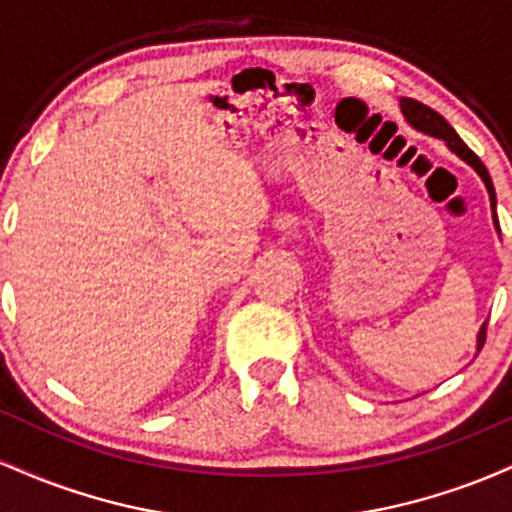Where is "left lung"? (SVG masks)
<instances>
[{
	"label": "left lung",
	"mask_w": 512,
	"mask_h": 512,
	"mask_svg": "<svg viewBox=\"0 0 512 512\" xmlns=\"http://www.w3.org/2000/svg\"><path fill=\"white\" fill-rule=\"evenodd\" d=\"M399 108H402V115L407 117V122L414 129H419V132L424 134H431V137H438L443 139L445 144H448V149L452 151V154H457L462 158V161H467L469 166H472L474 170L479 173V178L484 180L486 190H489V197H491V209H493V223H496L498 228V219H496V190H493V182H491V175L489 170H486L484 163H481V158L474 154L472 149H469L467 144L462 142L460 134L455 132L448 125V120H445L443 115L436 113L433 108H428V105L414 101V98H402L399 101ZM486 342V325H481L479 330V337H477V351H481V346H484Z\"/></svg>",
	"instance_id": "left-lung-1"
}]
</instances>
